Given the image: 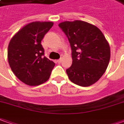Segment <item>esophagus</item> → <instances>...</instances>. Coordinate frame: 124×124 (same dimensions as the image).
I'll list each match as a JSON object with an SVG mask.
<instances>
[{"label": "esophagus", "mask_w": 124, "mask_h": 124, "mask_svg": "<svg viewBox=\"0 0 124 124\" xmlns=\"http://www.w3.org/2000/svg\"><path fill=\"white\" fill-rule=\"evenodd\" d=\"M61 61H62V59H58V60L57 61V63H61Z\"/></svg>", "instance_id": "obj_1"}]
</instances>
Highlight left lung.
I'll use <instances>...</instances> for the list:
<instances>
[{"mask_svg": "<svg viewBox=\"0 0 124 124\" xmlns=\"http://www.w3.org/2000/svg\"><path fill=\"white\" fill-rule=\"evenodd\" d=\"M59 26L71 48L72 65L66 70L69 79L81 86L96 83L105 72L111 56L109 42L102 31L80 20L63 21Z\"/></svg>", "mask_w": 124, "mask_h": 124, "instance_id": "obj_1", "label": "left lung"}]
</instances>
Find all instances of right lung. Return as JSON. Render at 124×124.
Returning a JSON list of instances; mask_svg holds the SVG:
<instances>
[{
  "instance_id": "obj_1",
  "label": "right lung",
  "mask_w": 124,
  "mask_h": 124,
  "mask_svg": "<svg viewBox=\"0 0 124 124\" xmlns=\"http://www.w3.org/2000/svg\"><path fill=\"white\" fill-rule=\"evenodd\" d=\"M53 25L51 21H34L15 34L8 46V64L19 80L29 86L46 82L55 65L44 56L41 41Z\"/></svg>"
}]
</instances>
